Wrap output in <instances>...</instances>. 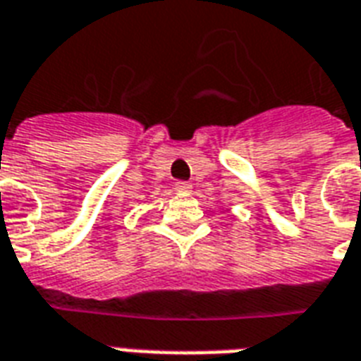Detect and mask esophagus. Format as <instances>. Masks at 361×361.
I'll return each instance as SVG.
<instances>
[{"mask_svg":"<svg viewBox=\"0 0 361 361\" xmlns=\"http://www.w3.org/2000/svg\"><path fill=\"white\" fill-rule=\"evenodd\" d=\"M174 189L178 192H189L191 191V183H187V181H176Z\"/></svg>","mask_w":361,"mask_h":361,"instance_id":"esophagus-1","label":"esophagus"}]
</instances>
